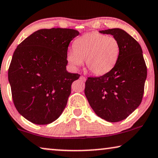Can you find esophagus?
I'll return each instance as SVG.
<instances>
[{
  "mask_svg": "<svg viewBox=\"0 0 158 158\" xmlns=\"http://www.w3.org/2000/svg\"><path fill=\"white\" fill-rule=\"evenodd\" d=\"M80 79L82 80V81H86V78H85V77H84V76H82V75H81V77H80Z\"/></svg>",
  "mask_w": 158,
  "mask_h": 158,
  "instance_id": "esophagus-1",
  "label": "esophagus"
}]
</instances>
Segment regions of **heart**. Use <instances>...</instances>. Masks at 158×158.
<instances>
[{"label":"heart","mask_w":158,"mask_h":158,"mask_svg":"<svg viewBox=\"0 0 158 158\" xmlns=\"http://www.w3.org/2000/svg\"><path fill=\"white\" fill-rule=\"evenodd\" d=\"M119 53V43L115 37L92 32L75 40L73 49L67 54V60L74 68L81 66L85 60L86 68L90 73L102 75L114 68Z\"/></svg>","instance_id":"obj_1"}]
</instances>
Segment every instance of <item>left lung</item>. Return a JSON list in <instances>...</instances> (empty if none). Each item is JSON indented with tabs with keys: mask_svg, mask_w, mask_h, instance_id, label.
<instances>
[{
	"mask_svg": "<svg viewBox=\"0 0 158 158\" xmlns=\"http://www.w3.org/2000/svg\"><path fill=\"white\" fill-rule=\"evenodd\" d=\"M118 40L120 53L114 68L100 77H88L85 95L96 115L118 122L130 115L142 102L147 67L139 43L124 30L116 28L99 31Z\"/></svg>",
	"mask_w": 158,
	"mask_h": 158,
	"instance_id": "left-lung-1",
	"label": "left lung"
}]
</instances>
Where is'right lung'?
I'll return each instance as SVG.
<instances>
[{
    "label": "right lung",
    "mask_w": 158,
    "mask_h": 158,
    "mask_svg": "<svg viewBox=\"0 0 158 158\" xmlns=\"http://www.w3.org/2000/svg\"><path fill=\"white\" fill-rule=\"evenodd\" d=\"M78 35L72 29H42L16 47L8 81L15 107L26 119L48 124L64 111L71 85L81 76L66 70L69 44Z\"/></svg>",
    "instance_id": "add662e5"
}]
</instances>
